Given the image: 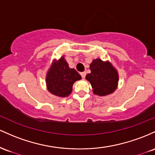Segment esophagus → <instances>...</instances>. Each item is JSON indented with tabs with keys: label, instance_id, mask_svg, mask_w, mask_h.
<instances>
[{
	"label": "esophagus",
	"instance_id": "1",
	"mask_svg": "<svg viewBox=\"0 0 155 155\" xmlns=\"http://www.w3.org/2000/svg\"><path fill=\"white\" fill-rule=\"evenodd\" d=\"M81 77H82L83 78H86V72H81Z\"/></svg>",
	"mask_w": 155,
	"mask_h": 155
}]
</instances>
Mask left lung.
I'll use <instances>...</instances> for the list:
<instances>
[{
    "mask_svg": "<svg viewBox=\"0 0 155 155\" xmlns=\"http://www.w3.org/2000/svg\"><path fill=\"white\" fill-rule=\"evenodd\" d=\"M90 69L91 73L87 74L86 78L91 83L95 94L105 96L115 91L119 75L110 62L96 59L90 64Z\"/></svg>",
    "mask_w": 155,
    "mask_h": 155,
    "instance_id": "1",
    "label": "left lung"
}]
</instances>
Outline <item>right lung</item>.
Returning a JSON list of instances; mask_svg holds the SVG:
<instances>
[{"instance_id":"right-lung-1","label":"right lung","mask_w":155,"mask_h":155,"mask_svg":"<svg viewBox=\"0 0 155 155\" xmlns=\"http://www.w3.org/2000/svg\"><path fill=\"white\" fill-rule=\"evenodd\" d=\"M81 79V74L74 69H70L61 57L55 61L47 74L46 83L50 93L58 97H67L72 91L73 83Z\"/></svg>"}]
</instances>
